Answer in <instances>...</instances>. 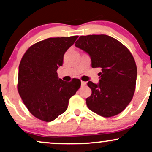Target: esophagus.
<instances>
[{"label":"esophagus","mask_w":152,"mask_h":152,"mask_svg":"<svg viewBox=\"0 0 152 152\" xmlns=\"http://www.w3.org/2000/svg\"><path fill=\"white\" fill-rule=\"evenodd\" d=\"M86 85V82L85 81H81V86H84Z\"/></svg>","instance_id":"obj_1"}]
</instances>
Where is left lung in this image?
<instances>
[{
	"label": "left lung",
	"mask_w": 152,
	"mask_h": 152,
	"mask_svg": "<svg viewBox=\"0 0 152 152\" xmlns=\"http://www.w3.org/2000/svg\"><path fill=\"white\" fill-rule=\"evenodd\" d=\"M75 46L88 54L93 68H101L98 84L88 82L92 94L88 107L104 118L123 111L132 99L137 81V66L129 49L106 34L81 36Z\"/></svg>",
	"instance_id": "left-lung-1"
}]
</instances>
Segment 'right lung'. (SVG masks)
I'll use <instances>...</instances> for the list:
<instances>
[{
  "label": "right lung",
  "mask_w": 152,
  "mask_h": 152,
  "mask_svg": "<svg viewBox=\"0 0 152 152\" xmlns=\"http://www.w3.org/2000/svg\"><path fill=\"white\" fill-rule=\"evenodd\" d=\"M78 36L48 38L32 45L19 65L18 90L24 104L35 118L51 122L67 110L69 100L81 86L73 78H58V68L64 55Z\"/></svg>",
  "instance_id": "1"
}]
</instances>
